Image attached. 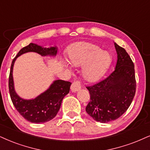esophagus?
I'll use <instances>...</instances> for the list:
<instances>
[{"label":"esophagus","mask_w":150,"mask_h":150,"mask_svg":"<svg viewBox=\"0 0 150 150\" xmlns=\"http://www.w3.org/2000/svg\"><path fill=\"white\" fill-rule=\"evenodd\" d=\"M81 88V84L79 81H74L71 86V90L72 92H75L79 91Z\"/></svg>","instance_id":"1"}]
</instances>
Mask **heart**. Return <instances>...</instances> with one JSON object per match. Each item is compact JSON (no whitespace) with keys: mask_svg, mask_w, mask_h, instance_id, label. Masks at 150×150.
<instances>
[{"mask_svg":"<svg viewBox=\"0 0 150 150\" xmlns=\"http://www.w3.org/2000/svg\"><path fill=\"white\" fill-rule=\"evenodd\" d=\"M69 63L73 67H83L82 75L89 82L99 81L108 70L111 56L106 51L90 42H80L72 44L67 50ZM67 67V64H64Z\"/></svg>","mask_w":150,"mask_h":150,"instance_id":"obj_1","label":"heart"}]
</instances>
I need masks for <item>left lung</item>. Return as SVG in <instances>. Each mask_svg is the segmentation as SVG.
<instances>
[{
	"instance_id": "left-lung-1",
	"label": "left lung",
	"mask_w": 150,
	"mask_h": 150,
	"mask_svg": "<svg viewBox=\"0 0 150 150\" xmlns=\"http://www.w3.org/2000/svg\"><path fill=\"white\" fill-rule=\"evenodd\" d=\"M115 47L117 60L114 71L100 82L86 87L90 95L86 112L101 123L117 120L122 115L130 106L136 93L134 62L124 48L116 43Z\"/></svg>"
}]
</instances>
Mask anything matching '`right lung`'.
Listing matches in <instances>:
<instances>
[{
	"label": "right lung",
	"mask_w": 150,
	"mask_h": 150,
	"mask_svg": "<svg viewBox=\"0 0 150 150\" xmlns=\"http://www.w3.org/2000/svg\"><path fill=\"white\" fill-rule=\"evenodd\" d=\"M27 52H35L42 56L56 55L57 48H44L38 44L30 43L22 48L13 59L9 76L10 95L16 110L28 121L33 123H44L55 117L60 110L61 103L64 96L69 92L71 83L62 80L55 81L50 88L33 99H23L19 97L14 90L12 71L16 59Z\"/></svg>",
	"instance_id": "obj_1"
}]
</instances>
